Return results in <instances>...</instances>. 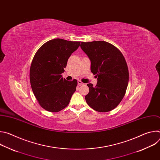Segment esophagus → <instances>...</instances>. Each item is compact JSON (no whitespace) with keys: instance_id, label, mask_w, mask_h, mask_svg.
Segmentation results:
<instances>
[{"instance_id":"esophagus-1","label":"esophagus","mask_w":160,"mask_h":160,"mask_svg":"<svg viewBox=\"0 0 160 160\" xmlns=\"http://www.w3.org/2000/svg\"><path fill=\"white\" fill-rule=\"evenodd\" d=\"M78 85H84V83H83L82 81H80V80H78Z\"/></svg>"}]
</instances>
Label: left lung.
<instances>
[{
	"mask_svg": "<svg viewBox=\"0 0 160 160\" xmlns=\"http://www.w3.org/2000/svg\"><path fill=\"white\" fill-rule=\"evenodd\" d=\"M80 47L90 61V70L98 77L95 87L88 83V105L104 112L115 109L123 99L128 86V69L121 51L105 41L82 42Z\"/></svg>",
	"mask_w": 160,
	"mask_h": 160,
	"instance_id": "1",
	"label": "left lung"
}]
</instances>
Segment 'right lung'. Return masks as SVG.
<instances>
[{
	"instance_id": "obj_1",
	"label": "right lung",
	"mask_w": 160,
	"mask_h": 160,
	"mask_svg": "<svg viewBox=\"0 0 160 160\" xmlns=\"http://www.w3.org/2000/svg\"><path fill=\"white\" fill-rule=\"evenodd\" d=\"M80 42L55 38L43 43L36 52L30 69V80L38 104L50 112H58L70 103L77 80L67 81L61 73Z\"/></svg>"
}]
</instances>
